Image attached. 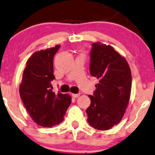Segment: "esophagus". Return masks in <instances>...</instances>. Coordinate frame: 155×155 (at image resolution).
<instances>
[{"label": "esophagus", "mask_w": 155, "mask_h": 155, "mask_svg": "<svg viewBox=\"0 0 155 155\" xmlns=\"http://www.w3.org/2000/svg\"><path fill=\"white\" fill-rule=\"evenodd\" d=\"M79 95H80V93H78V94H72V96H73V97L74 98H77L78 97H79Z\"/></svg>", "instance_id": "obj_1"}]
</instances>
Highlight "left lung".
<instances>
[{"label": "left lung", "mask_w": 155, "mask_h": 155, "mask_svg": "<svg viewBox=\"0 0 155 155\" xmlns=\"http://www.w3.org/2000/svg\"><path fill=\"white\" fill-rule=\"evenodd\" d=\"M90 73L99 82L93 95H89L87 122L95 129L107 130L119 123L129 102L132 75L125 58L112 46L92 43Z\"/></svg>", "instance_id": "8db88e82"}]
</instances>
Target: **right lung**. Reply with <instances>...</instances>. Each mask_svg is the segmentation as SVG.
Masks as SVG:
<instances>
[{
  "label": "right lung",
  "mask_w": 155,
  "mask_h": 155,
  "mask_svg": "<svg viewBox=\"0 0 155 155\" xmlns=\"http://www.w3.org/2000/svg\"><path fill=\"white\" fill-rule=\"evenodd\" d=\"M60 45L34 53L26 63L20 85V95L34 122L51 127L63 121L71 103L68 94L53 92V58Z\"/></svg>",
  "instance_id": "right-lung-1"
}]
</instances>
